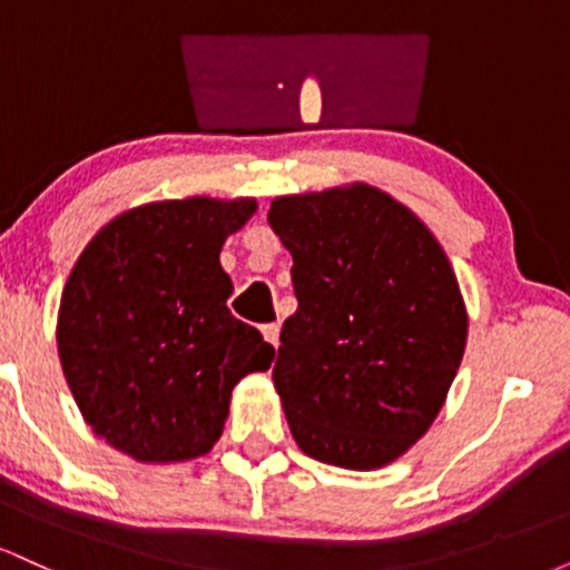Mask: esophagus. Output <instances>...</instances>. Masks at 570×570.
Here are the masks:
<instances>
[{
  "instance_id": "1",
  "label": "esophagus",
  "mask_w": 570,
  "mask_h": 570,
  "mask_svg": "<svg viewBox=\"0 0 570 570\" xmlns=\"http://www.w3.org/2000/svg\"><path fill=\"white\" fill-rule=\"evenodd\" d=\"M263 335L271 345H278V335H281V326L278 324H265L263 326Z\"/></svg>"
}]
</instances>
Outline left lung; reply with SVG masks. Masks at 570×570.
I'll list each match as a JSON object with an SVG mask.
<instances>
[{
  "mask_svg": "<svg viewBox=\"0 0 570 570\" xmlns=\"http://www.w3.org/2000/svg\"><path fill=\"white\" fill-rule=\"evenodd\" d=\"M297 311L273 383L292 436L330 466L402 458L444 407L469 335L448 254L404 203L367 181L273 198Z\"/></svg>",
  "mask_w": 570,
  "mask_h": 570,
  "instance_id": "1",
  "label": "left lung"
}]
</instances>
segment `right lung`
Masks as SVG:
<instances>
[{
	"instance_id": "obj_1",
	"label": "right lung",
	"mask_w": 570,
	"mask_h": 570,
	"mask_svg": "<svg viewBox=\"0 0 570 570\" xmlns=\"http://www.w3.org/2000/svg\"><path fill=\"white\" fill-rule=\"evenodd\" d=\"M254 198L153 200L117 214L82 248L58 305V358L96 436L139 463L217 444L233 389L276 348L227 311L219 252Z\"/></svg>"
}]
</instances>
